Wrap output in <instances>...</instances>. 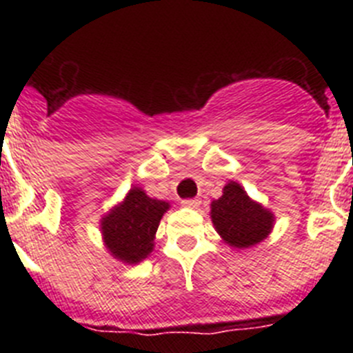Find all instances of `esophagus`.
Listing matches in <instances>:
<instances>
[{
  "mask_svg": "<svg viewBox=\"0 0 353 353\" xmlns=\"http://www.w3.org/2000/svg\"><path fill=\"white\" fill-rule=\"evenodd\" d=\"M199 203H201V201H199L198 198H189V199H183L182 201L183 207H187V208H198Z\"/></svg>",
  "mask_w": 353,
  "mask_h": 353,
  "instance_id": "esophagus-1",
  "label": "esophagus"
}]
</instances>
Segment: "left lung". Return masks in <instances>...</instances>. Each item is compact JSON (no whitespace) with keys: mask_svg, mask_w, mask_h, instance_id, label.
Wrapping results in <instances>:
<instances>
[{"mask_svg":"<svg viewBox=\"0 0 353 353\" xmlns=\"http://www.w3.org/2000/svg\"><path fill=\"white\" fill-rule=\"evenodd\" d=\"M210 219L224 244L249 249L272 233L276 215L254 201L239 182L230 180L223 187V196L210 203Z\"/></svg>","mask_w":353,"mask_h":353,"instance_id":"8db88e82","label":"left lung"}]
</instances>
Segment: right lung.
Wrapping results in <instances>:
<instances>
[{
    "mask_svg": "<svg viewBox=\"0 0 353 353\" xmlns=\"http://www.w3.org/2000/svg\"><path fill=\"white\" fill-rule=\"evenodd\" d=\"M168 210V201L150 198L138 185L130 187L125 198L101 219L102 242L109 254L127 265L148 258L155 248L159 223Z\"/></svg>",
    "mask_w": 353,
    "mask_h": 353,
    "instance_id": "1",
    "label": "right lung"
}]
</instances>
